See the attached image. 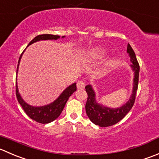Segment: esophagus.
Returning <instances> with one entry per match:
<instances>
[{"mask_svg":"<svg viewBox=\"0 0 159 159\" xmlns=\"http://www.w3.org/2000/svg\"><path fill=\"white\" fill-rule=\"evenodd\" d=\"M84 87H85V83L84 81H78V83H77V88H78V89H84Z\"/></svg>","mask_w":159,"mask_h":159,"instance_id":"1","label":"esophagus"}]
</instances>
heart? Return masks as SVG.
I'll return each instance as SVG.
<instances>
[{"label":"heart","mask_w":159,"mask_h":159,"mask_svg":"<svg viewBox=\"0 0 159 159\" xmlns=\"http://www.w3.org/2000/svg\"><path fill=\"white\" fill-rule=\"evenodd\" d=\"M106 53V50L102 47H95L90 49L89 51L86 52L84 55V58L85 60H98L105 56ZM115 64V61H110L107 64V67H111Z\"/></svg>","instance_id":"heart-1"}]
</instances>
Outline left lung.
Wrapping results in <instances>:
<instances>
[{"instance_id":"8db88e82","label":"left lung","mask_w":159,"mask_h":159,"mask_svg":"<svg viewBox=\"0 0 159 159\" xmlns=\"http://www.w3.org/2000/svg\"><path fill=\"white\" fill-rule=\"evenodd\" d=\"M127 53L130 58V67L134 72L133 89L132 94L128 101L120 107L112 108L98 103L96 100L95 92L91 84L85 86V91L88 94L87 102L85 105V111L88 117L95 125L101 127H106L117 124L122 120L133 107L135 101L137 90H138V79H139L140 67L137 61L136 55L130 44L127 45Z\"/></svg>"}]
</instances>
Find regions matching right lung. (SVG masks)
<instances>
[{"label": "right lung", "instance_id": "obj_1", "mask_svg": "<svg viewBox=\"0 0 159 159\" xmlns=\"http://www.w3.org/2000/svg\"><path fill=\"white\" fill-rule=\"evenodd\" d=\"M65 36H62V39L64 38ZM61 38L59 35H50V34H43V35H39L35 36V38L31 41L29 43L28 47L31 44L34 43L35 42H39L41 40H57L58 39ZM24 53V51H23ZM23 53H21L20 56L19 60H18V67H17V71L16 75H18V67H19L20 61L21 59ZM77 90L76 83L70 84L68 87L66 88L62 93L55 99L53 102L50 103V104L45 105V106H33L31 105L28 104L27 102L24 101L22 98H21V95H20L19 92H18V83H17V76H16V96L18 98V101L19 104L21 105L22 109L25 112V113L30 117L32 120L36 121L40 124H49V123L52 122V121L55 120L57 118L59 117L61 113L62 112L63 109H64V106H65L66 102L68 100L69 97Z\"/></svg>", "mask_w": 159, "mask_h": 159}]
</instances>
